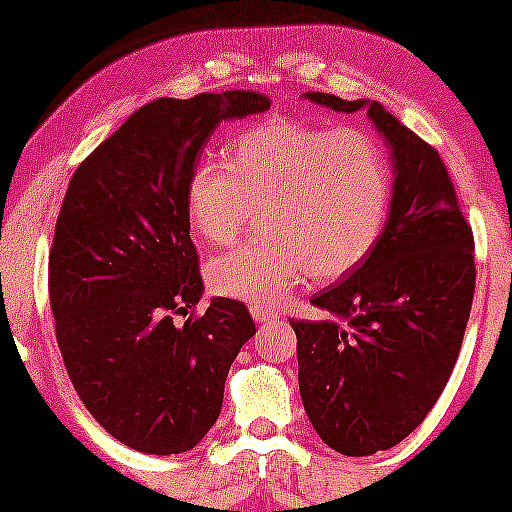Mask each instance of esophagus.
I'll list each match as a JSON object with an SVG mask.
<instances>
[{"instance_id": "esophagus-1", "label": "esophagus", "mask_w": 512, "mask_h": 512, "mask_svg": "<svg viewBox=\"0 0 512 512\" xmlns=\"http://www.w3.org/2000/svg\"><path fill=\"white\" fill-rule=\"evenodd\" d=\"M250 314H252V319H255V322H270V319L277 317V314L272 312V309L260 307V304H252Z\"/></svg>"}]
</instances>
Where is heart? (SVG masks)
Masks as SVG:
<instances>
[{"label": "heart", "instance_id": "b5f03b06", "mask_svg": "<svg viewBox=\"0 0 512 512\" xmlns=\"http://www.w3.org/2000/svg\"><path fill=\"white\" fill-rule=\"evenodd\" d=\"M225 158L190 173V225L208 245H230L260 210L265 237L210 262L208 282L220 297L267 307L304 275L337 280L384 230L389 168L366 133L270 118L242 128Z\"/></svg>", "mask_w": 512, "mask_h": 512}]
</instances>
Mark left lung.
Returning a JSON list of instances; mask_svg holds the SVG:
<instances>
[{
	"label": "left lung",
	"instance_id": "1",
	"mask_svg": "<svg viewBox=\"0 0 512 512\" xmlns=\"http://www.w3.org/2000/svg\"><path fill=\"white\" fill-rule=\"evenodd\" d=\"M366 116L394 163L389 220L339 285L314 294L327 319H292L299 394L314 431L344 456L404 441L446 389L476 289L473 232L433 146L376 101L304 94Z\"/></svg>",
	"mask_w": 512,
	"mask_h": 512
}]
</instances>
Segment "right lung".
Instances as JSON below:
<instances>
[{"label": "right lung", "instance_id": "add662e5", "mask_svg": "<svg viewBox=\"0 0 512 512\" xmlns=\"http://www.w3.org/2000/svg\"><path fill=\"white\" fill-rule=\"evenodd\" d=\"M270 108L257 91L156 98L76 168L49 252L64 366L128 448L170 456L218 421L230 364L255 334L242 302L203 294L185 188L218 123Z\"/></svg>", "mask_w": 512, "mask_h": 512}]
</instances>
